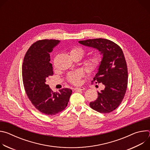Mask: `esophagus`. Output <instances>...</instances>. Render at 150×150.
Returning a JSON list of instances; mask_svg holds the SVG:
<instances>
[{"instance_id":"34e87169","label":"esophagus","mask_w":150,"mask_h":150,"mask_svg":"<svg viewBox=\"0 0 150 150\" xmlns=\"http://www.w3.org/2000/svg\"><path fill=\"white\" fill-rule=\"evenodd\" d=\"M85 90V88L83 87H76L74 88V90L75 91H79V90H81V91H83Z\"/></svg>"}]
</instances>
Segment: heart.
Segmentation results:
<instances>
[{"instance_id": "heart-1", "label": "heart", "mask_w": 150, "mask_h": 150, "mask_svg": "<svg viewBox=\"0 0 150 150\" xmlns=\"http://www.w3.org/2000/svg\"><path fill=\"white\" fill-rule=\"evenodd\" d=\"M84 49L81 47H74L70 50V55L72 59L78 58L81 59L85 54ZM102 61L101 55L99 53H96L88 57L84 61V66L88 71L94 72L96 71L100 66ZM82 76V73L79 71L71 72L67 75L68 81L72 84L78 85L81 82V78Z\"/></svg>"}]
</instances>
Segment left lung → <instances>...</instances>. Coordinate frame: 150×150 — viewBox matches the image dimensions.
<instances>
[{
    "label": "left lung",
    "mask_w": 150,
    "mask_h": 150,
    "mask_svg": "<svg viewBox=\"0 0 150 150\" xmlns=\"http://www.w3.org/2000/svg\"><path fill=\"white\" fill-rule=\"evenodd\" d=\"M80 44L98 49L103 54L101 65L92 83H102L104 89L98 92V97L90 103V108L101 113H109L121 104L127 85V68L120 47L104 38L79 41Z\"/></svg>",
    "instance_id": "8db88e82"
}]
</instances>
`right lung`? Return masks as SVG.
Returning a JSON list of instances; mask_svg holds the SVG:
<instances>
[{"mask_svg": "<svg viewBox=\"0 0 150 150\" xmlns=\"http://www.w3.org/2000/svg\"><path fill=\"white\" fill-rule=\"evenodd\" d=\"M59 42L57 40L37 41L27 50L23 60L22 75L26 94L33 105L46 115H54L65 109L72 90L63 88L53 93L46 80L53 75L50 53Z\"/></svg>", "mask_w": 150, "mask_h": 150, "instance_id": "right-lung-1", "label": "right lung"}]
</instances>
